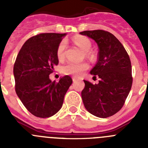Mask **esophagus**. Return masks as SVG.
Here are the masks:
<instances>
[{
	"label": "esophagus",
	"mask_w": 148,
	"mask_h": 148,
	"mask_svg": "<svg viewBox=\"0 0 148 148\" xmlns=\"http://www.w3.org/2000/svg\"><path fill=\"white\" fill-rule=\"evenodd\" d=\"M73 82H77V81H78V78H73Z\"/></svg>",
	"instance_id": "1"
}]
</instances>
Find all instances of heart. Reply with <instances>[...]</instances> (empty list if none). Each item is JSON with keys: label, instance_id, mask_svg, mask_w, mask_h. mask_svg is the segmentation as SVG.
<instances>
[{"label": "heart", "instance_id": "b5f03b06", "mask_svg": "<svg viewBox=\"0 0 148 148\" xmlns=\"http://www.w3.org/2000/svg\"><path fill=\"white\" fill-rule=\"evenodd\" d=\"M73 41L80 47L83 51L86 52L87 56H91L90 50L91 49L92 44L90 40L87 38L82 35H77L73 38ZM66 47V42L65 40H62L59 44L57 49V56L59 60H61L64 57V49ZM89 64L87 63H73L68 62L67 64L62 66V73L65 75H70L75 77H79L83 74L86 70H88Z\"/></svg>", "mask_w": 148, "mask_h": 148}]
</instances>
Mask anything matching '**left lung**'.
Segmentation results:
<instances>
[{
    "instance_id": "left-lung-1",
    "label": "left lung",
    "mask_w": 148,
    "mask_h": 148,
    "mask_svg": "<svg viewBox=\"0 0 148 148\" xmlns=\"http://www.w3.org/2000/svg\"><path fill=\"white\" fill-rule=\"evenodd\" d=\"M81 35L93 39L99 47L96 64L90 73L99 77L98 84L84 80V105L99 118L113 116L121 109L133 84L130 57L124 46L112 33L104 30L84 31Z\"/></svg>"
}]
</instances>
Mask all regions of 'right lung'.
I'll use <instances>...</instances> for the list:
<instances>
[{
	"instance_id": "right-lung-1",
	"label": "right lung",
	"mask_w": 148,
	"mask_h": 148,
	"mask_svg": "<svg viewBox=\"0 0 148 148\" xmlns=\"http://www.w3.org/2000/svg\"><path fill=\"white\" fill-rule=\"evenodd\" d=\"M66 33H40L24 43L15 60L13 73L15 92L27 110L35 116L48 118L62 107L73 83L65 75L52 82L49 74L58 64L57 49Z\"/></svg>"
}]
</instances>
